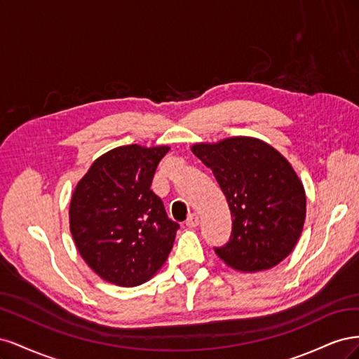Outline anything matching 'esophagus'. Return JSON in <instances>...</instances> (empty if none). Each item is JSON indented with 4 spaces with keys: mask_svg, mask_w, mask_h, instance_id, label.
<instances>
[{
    "mask_svg": "<svg viewBox=\"0 0 359 359\" xmlns=\"http://www.w3.org/2000/svg\"><path fill=\"white\" fill-rule=\"evenodd\" d=\"M186 224L189 227H196L199 224V215L198 214H190L189 219L186 220Z\"/></svg>",
    "mask_w": 359,
    "mask_h": 359,
    "instance_id": "esophagus-1",
    "label": "esophagus"
}]
</instances>
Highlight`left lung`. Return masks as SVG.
Listing matches in <instances>:
<instances>
[{
    "mask_svg": "<svg viewBox=\"0 0 359 359\" xmlns=\"http://www.w3.org/2000/svg\"><path fill=\"white\" fill-rule=\"evenodd\" d=\"M193 154L210 168L227 199L232 233L215 248L241 273L278 265L295 248L306 220V191L290 163L264 140L235 136L194 144Z\"/></svg>",
    "mask_w": 359,
    "mask_h": 359,
    "instance_id": "obj_1",
    "label": "left lung"
}]
</instances>
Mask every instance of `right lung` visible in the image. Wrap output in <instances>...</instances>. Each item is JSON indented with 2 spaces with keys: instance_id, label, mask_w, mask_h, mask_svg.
<instances>
[{
  "instance_id": "add662e5",
  "label": "right lung",
  "mask_w": 359,
  "mask_h": 359,
  "mask_svg": "<svg viewBox=\"0 0 359 359\" xmlns=\"http://www.w3.org/2000/svg\"><path fill=\"white\" fill-rule=\"evenodd\" d=\"M169 147H118L97 158L76 186L70 232L94 273L112 285L133 287L166 262L180 224L151 190Z\"/></svg>"
}]
</instances>
